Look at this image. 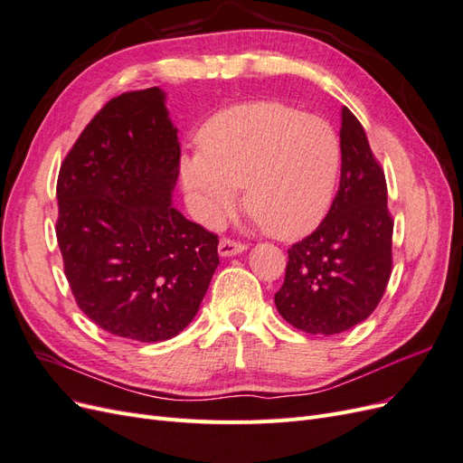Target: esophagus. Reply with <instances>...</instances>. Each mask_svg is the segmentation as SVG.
I'll return each instance as SVG.
<instances>
[{
  "mask_svg": "<svg viewBox=\"0 0 463 463\" xmlns=\"http://www.w3.org/2000/svg\"><path fill=\"white\" fill-rule=\"evenodd\" d=\"M247 249L245 243L232 240V237H222L220 245H218V253L220 257H233V255H240Z\"/></svg>",
  "mask_w": 463,
  "mask_h": 463,
  "instance_id": "obj_1",
  "label": "esophagus"
}]
</instances>
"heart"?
<instances>
[{"label": "heart", "mask_w": 463, "mask_h": 463, "mask_svg": "<svg viewBox=\"0 0 463 463\" xmlns=\"http://www.w3.org/2000/svg\"><path fill=\"white\" fill-rule=\"evenodd\" d=\"M199 156L181 160L197 216L216 223L241 189L247 216L278 240H296L326 216L342 167L332 125L282 102L218 111L199 133Z\"/></svg>", "instance_id": "obj_1"}]
</instances>
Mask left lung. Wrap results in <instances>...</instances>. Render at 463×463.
<instances>
[{"mask_svg": "<svg viewBox=\"0 0 463 463\" xmlns=\"http://www.w3.org/2000/svg\"><path fill=\"white\" fill-rule=\"evenodd\" d=\"M342 175L326 218L288 249L278 313L307 334H340L365 320L381 303L392 272L386 177L365 129L342 108Z\"/></svg>", "mask_w": 463, "mask_h": 463, "instance_id": "8db88e82", "label": "left lung"}]
</instances>
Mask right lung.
I'll list each match as a JSON object with an SVG mask.
<instances>
[{"mask_svg":"<svg viewBox=\"0 0 463 463\" xmlns=\"http://www.w3.org/2000/svg\"><path fill=\"white\" fill-rule=\"evenodd\" d=\"M179 158L164 92L152 87L111 98L60 167L65 278L79 309L119 338H174L220 264L218 235L172 206Z\"/></svg>","mask_w":463,"mask_h":463,"instance_id":"obj_1","label":"right lung"}]
</instances>
